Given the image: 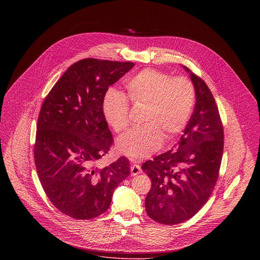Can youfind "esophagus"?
<instances>
[{
  "label": "esophagus",
  "instance_id": "34e87169",
  "mask_svg": "<svg viewBox=\"0 0 260 260\" xmlns=\"http://www.w3.org/2000/svg\"><path fill=\"white\" fill-rule=\"evenodd\" d=\"M141 168L138 166V165H136V164H134V165H132V167H131V173H132V175H137V174H139V173H141Z\"/></svg>",
  "mask_w": 260,
  "mask_h": 260
}]
</instances>
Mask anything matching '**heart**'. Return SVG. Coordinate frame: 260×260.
<instances>
[{"label":"heart","instance_id":"heart-1","mask_svg":"<svg viewBox=\"0 0 260 260\" xmlns=\"http://www.w3.org/2000/svg\"><path fill=\"white\" fill-rule=\"evenodd\" d=\"M126 95L135 105H147L143 122L119 137V151L132 159H144L161 147L165 136L172 140L189 122L196 90L186 76L173 77L156 69H143L125 82ZM102 114L116 133L129 125V103L124 94L110 88L102 101Z\"/></svg>","mask_w":260,"mask_h":260}]
</instances>
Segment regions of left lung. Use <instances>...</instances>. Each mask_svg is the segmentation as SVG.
Instances as JSON below:
<instances>
[{"label":"left lung","instance_id":"8db88e82","mask_svg":"<svg viewBox=\"0 0 260 260\" xmlns=\"http://www.w3.org/2000/svg\"><path fill=\"white\" fill-rule=\"evenodd\" d=\"M183 68L196 90L194 111L174 148L141 167L152 183L145 199L146 212L167 225L190 219L208 202L218 179L224 146L222 122L210 88Z\"/></svg>","mask_w":260,"mask_h":260}]
</instances>
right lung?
Listing matches in <instances>:
<instances>
[{"mask_svg":"<svg viewBox=\"0 0 260 260\" xmlns=\"http://www.w3.org/2000/svg\"><path fill=\"white\" fill-rule=\"evenodd\" d=\"M134 66L98 58L75 62L42 104L34 144L38 176L52 205L75 219L105 212L115 188L131 173L125 157L106 167L96 162L113 144L103 98Z\"/></svg>","mask_w":260,"mask_h":260,"instance_id":"right-lung-1","label":"right lung"}]
</instances>
